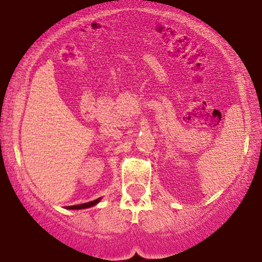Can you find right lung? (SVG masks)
<instances>
[{"mask_svg":"<svg viewBox=\"0 0 262 262\" xmlns=\"http://www.w3.org/2000/svg\"><path fill=\"white\" fill-rule=\"evenodd\" d=\"M101 198H97V200L95 201H91V202H87V203H82V204H76V206H69L68 208L69 209H82V208H89V207H92L95 206V204H97L100 202Z\"/></svg>","mask_w":262,"mask_h":262,"instance_id":"obj_1","label":"right lung"}]
</instances>
